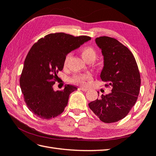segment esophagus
Returning a JSON list of instances; mask_svg holds the SVG:
<instances>
[{"label":"esophagus","instance_id":"obj_1","mask_svg":"<svg viewBox=\"0 0 156 156\" xmlns=\"http://www.w3.org/2000/svg\"><path fill=\"white\" fill-rule=\"evenodd\" d=\"M80 90H83V91H87L88 90V88H84V87H80Z\"/></svg>","mask_w":156,"mask_h":156}]
</instances>
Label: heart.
Here are the masks:
<instances>
[{"instance_id":"b5f03b06","label":"heart","mask_w":156,"mask_h":156,"mask_svg":"<svg viewBox=\"0 0 156 156\" xmlns=\"http://www.w3.org/2000/svg\"><path fill=\"white\" fill-rule=\"evenodd\" d=\"M80 53L82 58L86 61V62H93L97 56V52L95 49L91 46H84L82 47L80 50ZM70 55L68 54L64 59V66H66L67 63L68 62ZM91 78V76L89 74H78L75 75L72 79V82L73 83L80 85H85L86 82L88 80Z\"/></svg>"}]
</instances>
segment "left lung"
Returning <instances> with one entry per match:
<instances>
[{
    "mask_svg": "<svg viewBox=\"0 0 156 156\" xmlns=\"http://www.w3.org/2000/svg\"><path fill=\"white\" fill-rule=\"evenodd\" d=\"M95 42L104 59L101 79L107 82L105 87L112 88L110 93L102 94L88 106L103 122H115L126 117L135 105L141 76L135 57L121 42L108 36H100Z\"/></svg>",
    "mask_w": 156,
    "mask_h": 156,
    "instance_id": "left-lung-1",
    "label": "left lung"
}]
</instances>
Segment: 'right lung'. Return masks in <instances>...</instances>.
<instances>
[{"label":"right lung","instance_id":"right-lung-1","mask_svg":"<svg viewBox=\"0 0 156 156\" xmlns=\"http://www.w3.org/2000/svg\"><path fill=\"white\" fill-rule=\"evenodd\" d=\"M89 40L87 36L49 34L30 48L20 84L27 107L36 116L47 120L63 112L69 94L78 88L68 84L63 90L55 91L53 86L58 78L57 74L63 69L67 55Z\"/></svg>","mask_w":156,"mask_h":156}]
</instances>
